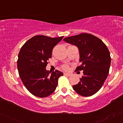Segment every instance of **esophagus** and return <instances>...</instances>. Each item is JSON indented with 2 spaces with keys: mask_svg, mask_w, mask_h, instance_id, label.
Wrapping results in <instances>:
<instances>
[{
  "mask_svg": "<svg viewBox=\"0 0 123 123\" xmlns=\"http://www.w3.org/2000/svg\"><path fill=\"white\" fill-rule=\"evenodd\" d=\"M64 75L65 76H71V74L69 73H64Z\"/></svg>",
  "mask_w": 123,
  "mask_h": 123,
  "instance_id": "esophagus-1",
  "label": "esophagus"
}]
</instances>
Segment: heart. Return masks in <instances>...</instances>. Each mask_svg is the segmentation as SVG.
I'll use <instances>...</instances> for the list:
<instances>
[{
    "instance_id": "heart-1",
    "label": "heart",
    "mask_w": 123,
    "mask_h": 123,
    "mask_svg": "<svg viewBox=\"0 0 123 123\" xmlns=\"http://www.w3.org/2000/svg\"><path fill=\"white\" fill-rule=\"evenodd\" d=\"M63 69L65 70H68V66L67 65H64L63 66Z\"/></svg>"
}]
</instances>
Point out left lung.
Wrapping results in <instances>:
<instances>
[{"mask_svg": "<svg viewBox=\"0 0 123 123\" xmlns=\"http://www.w3.org/2000/svg\"><path fill=\"white\" fill-rule=\"evenodd\" d=\"M63 41L78 48L80 66L76 70H83V76L73 88L84 97L95 94L102 87L109 74L111 58L108 47L101 39L83 33L65 38Z\"/></svg>", "mask_w": 123, "mask_h": 123, "instance_id": "1", "label": "left lung"}]
</instances>
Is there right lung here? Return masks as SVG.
<instances>
[{
	"instance_id": "1",
	"label": "right lung",
	"mask_w": 123,
	"mask_h": 123,
	"mask_svg": "<svg viewBox=\"0 0 123 123\" xmlns=\"http://www.w3.org/2000/svg\"><path fill=\"white\" fill-rule=\"evenodd\" d=\"M63 37L37 35L28 40L19 51L17 61L19 77L26 89L36 97L44 98L53 94L58 78L63 75L58 70L51 73L46 69L53 48Z\"/></svg>"
}]
</instances>
